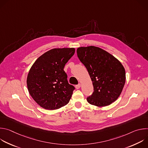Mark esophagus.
I'll return each mask as SVG.
<instances>
[{
    "mask_svg": "<svg viewBox=\"0 0 148 148\" xmlns=\"http://www.w3.org/2000/svg\"><path fill=\"white\" fill-rule=\"evenodd\" d=\"M81 87V84H78V85L75 86V88L76 89H79Z\"/></svg>",
    "mask_w": 148,
    "mask_h": 148,
    "instance_id": "34e87169",
    "label": "esophagus"
}]
</instances>
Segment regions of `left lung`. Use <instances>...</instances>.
<instances>
[{"mask_svg": "<svg viewBox=\"0 0 148 148\" xmlns=\"http://www.w3.org/2000/svg\"><path fill=\"white\" fill-rule=\"evenodd\" d=\"M79 60L86 67L94 86L88 103L101 107L111 104L121 95L126 75L121 62L114 56L95 46L77 49Z\"/></svg>", "mask_w": 148, "mask_h": 148, "instance_id": "8db88e82", "label": "left lung"}]
</instances>
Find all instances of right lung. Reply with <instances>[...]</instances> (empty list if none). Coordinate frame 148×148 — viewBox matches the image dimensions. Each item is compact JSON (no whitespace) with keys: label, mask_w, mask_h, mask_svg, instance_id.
<instances>
[{"label":"right lung","mask_w":148,"mask_h":148,"mask_svg":"<svg viewBox=\"0 0 148 148\" xmlns=\"http://www.w3.org/2000/svg\"><path fill=\"white\" fill-rule=\"evenodd\" d=\"M74 53V48L53 49L40 56L31 67L27 86L41 107L54 110L69 102L75 88L69 84L64 67Z\"/></svg>","instance_id":"add662e5"}]
</instances>
